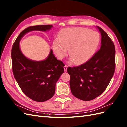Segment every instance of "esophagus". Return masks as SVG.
<instances>
[{"label":"esophagus","instance_id":"1","mask_svg":"<svg viewBox=\"0 0 127 127\" xmlns=\"http://www.w3.org/2000/svg\"><path fill=\"white\" fill-rule=\"evenodd\" d=\"M64 71H67V66L66 65H65L64 66Z\"/></svg>","mask_w":127,"mask_h":127}]
</instances>
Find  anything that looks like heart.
Segmentation results:
<instances>
[{
	"mask_svg": "<svg viewBox=\"0 0 127 127\" xmlns=\"http://www.w3.org/2000/svg\"><path fill=\"white\" fill-rule=\"evenodd\" d=\"M99 42V34L90 29L70 28L63 29L60 39H55L52 49L58 59L65 57L68 50L70 62L82 64L86 62L95 54Z\"/></svg>",
	"mask_w": 127,
	"mask_h": 127,
	"instance_id": "heart-1",
	"label": "heart"
}]
</instances>
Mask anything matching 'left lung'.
I'll use <instances>...</instances> for the list:
<instances>
[{"instance_id":"8db88e82","label":"left lung","mask_w":127,"mask_h":127,"mask_svg":"<svg viewBox=\"0 0 127 127\" xmlns=\"http://www.w3.org/2000/svg\"><path fill=\"white\" fill-rule=\"evenodd\" d=\"M97 27L101 34V48L84 64L67 69L72 95L85 101L95 99L104 92L115 69L114 44L101 28Z\"/></svg>"}]
</instances>
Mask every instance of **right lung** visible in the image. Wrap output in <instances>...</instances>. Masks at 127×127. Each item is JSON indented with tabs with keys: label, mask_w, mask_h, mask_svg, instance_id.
Segmentation results:
<instances>
[{
	"label": "right lung",
	"mask_w": 127,
	"mask_h": 127,
	"mask_svg": "<svg viewBox=\"0 0 127 127\" xmlns=\"http://www.w3.org/2000/svg\"><path fill=\"white\" fill-rule=\"evenodd\" d=\"M52 27V25L29 26L20 32L12 48L14 77L25 95L36 102H45L54 96L56 84L64 71L65 65L55 57L52 50L48 57L43 61L29 60L20 50L19 42L29 32L34 30L46 31Z\"/></svg>",
	"instance_id": "right-lung-1"
}]
</instances>
